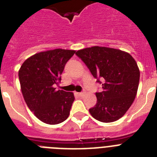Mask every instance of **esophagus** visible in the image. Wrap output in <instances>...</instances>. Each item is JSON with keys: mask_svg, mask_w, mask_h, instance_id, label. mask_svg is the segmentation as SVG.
Wrapping results in <instances>:
<instances>
[{"mask_svg": "<svg viewBox=\"0 0 157 157\" xmlns=\"http://www.w3.org/2000/svg\"><path fill=\"white\" fill-rule=\"evenodd\" d=\"M84 94H85V93H84V92L78 93V95H79V96H83V95H84Z\"/></svg>", "mask_w": 157, "mask_h": 157, "instance_id": "34e87169", "label": "esophagus"}]
</instances>
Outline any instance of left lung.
<instances>
[{"label": "left lung", "mask_w": 157, "mask_h": 157, "mask_svg": "<svg viewBox=\"0 0 157 157\" xmlns=\"http://www.w3.org/2000/svg\"><path fill=\"white\" fill-rule=\"evenodd\" d=\"M94 78L103 81L102 92L96 93L97 104L89 109L98 121L112 123L123 117L135 99L140 71L128 52L109 47L93 46L76 52Z\"/></svg>", "instance_id": "8db88e82"}]
</instances>
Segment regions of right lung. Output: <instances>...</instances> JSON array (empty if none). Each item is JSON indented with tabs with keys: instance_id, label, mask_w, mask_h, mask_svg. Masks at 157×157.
<instances>
[{
	"instance_id": "1",
	"label": "right lung",
	"mask_w": 157,
	"mask_h": 157,
	"mask_svg": "<svg viewBox=\"0 0 157 157\" xmlns=\"http://www.w3.org/2000/svg\"><path fill=\"white\" fill-rule=\"evenodd\" d=\"M75 52L62 48L37 52L20 67L19 78L25 102L43 123L58 124L69 116L74 94L56 90L54 85L59 84L65 64Z\"/></svg>"
}]
</instances>
